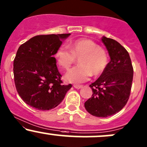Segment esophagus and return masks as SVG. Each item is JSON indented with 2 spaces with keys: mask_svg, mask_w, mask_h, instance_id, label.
<instances>
[{
  "mask_svg": "<svg viewBox=\"0 0 147 147\" xmlns=\"http://www.w3.org/2000/svg\"><path fill=\"white\" fill-rule=\"evenodd\" d=\"M74 87L75 88V89H81V88L83 87L82 85H77V84H74Z\"/></svg>",
  "mask_w": 147,
  "mask_h": 147,
  "instance_id": "1",
  "label": "esophagus"
}]
</instances>
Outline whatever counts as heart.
Returning <instances> with one entry per match:
<instances>
[{"label": "heart", "instance_id": "heart-1", "mask_svg": "<svg viewBox=\"0 0 147 147\" xmlns=\"http://www.w3.org/2000/svg\"><path fill=\"white\" fill-rule=\"evenodd\" d=\"M67 46H61L57 49L55 58L60 67L69 69L80 58V65L72 68L65 75L69 82L80 84L94 76L101 75L109 63V55L105 49L89 38H80L69 43Z\"/></svg>", "mask_w": 147, "mask_h": 147}]
</instances>
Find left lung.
<instances>
[{
  "label": "left lung",
  "mask_w": 147,
  "mask_h": 147,
  "mask_svg": "<svg viewBox=\"0 0 147 147\" xmlns=\"http://www.w3.org/2000/svg\"><path fill=\"white\" fill-rule=\"evenodd\" d=\"M101 40L111 61L101 76L89 85L93 94L84 103V107L94 116L106 118L119 112L126 105L134 71L129 53L121 44L106 36Z\"/></svg>",
  "instance_id": "8db88e82"
}]
</instances>
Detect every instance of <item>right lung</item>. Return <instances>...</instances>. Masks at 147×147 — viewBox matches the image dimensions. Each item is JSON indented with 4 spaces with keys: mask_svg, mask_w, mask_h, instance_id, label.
Wrapping results in <instances>:
<instances>
[{
    "mask_svg": "<svg viewBox=\"0 0 147 147\" xmlns=\"http://www.w3.org/2000/svg\"><path fill=\"white\" fill-rule=\"evenodd\" d=\"M70 34L37 35L20 46L13 62L18 93L27 104L41 111L61 103L72 84H63L55 58L62 40Z\"/></svg>",
    "mask_w": 147,
    "mask_h": 147,
    "instance_id": "add662e5",
    "label": "right lung"
}]
</instances>
